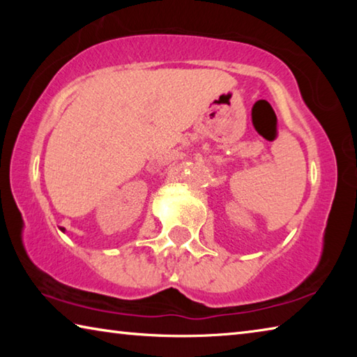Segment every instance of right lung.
<instances>
[{
  "label": "right lung",
  "mask_w": 357,
  "mask_h": 357,
  "mask_svg": "<svg viewBox=\"0 0 357 357\" xmlns=\"http://www.w3.org/2000/svg\"><path fill=\"white\" fill-rule=\"evenodd\" d=\"M61 231H64V228H61Z\"/></svg>",
  "instance_id": "right-lung-1"
}]
</instances>
